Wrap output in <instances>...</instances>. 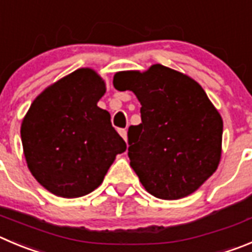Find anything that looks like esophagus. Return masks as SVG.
<instances>
[{
    "label": "esophagus",
    "mask_w": 252,
    "mask_h": 252,
    "mask_svg": "<svg viewBox=\"0 0 252 252\" xmlns=\"http://www.w3.org/2000/svg\"><path fill=\"white\" fill-rule=\"evenodd\" d=\"M119 134H121V137L123 138L124 140H126V129H118Z\"/></svg>",
    "instance_id": "esophagus-1"
}]
</instances>
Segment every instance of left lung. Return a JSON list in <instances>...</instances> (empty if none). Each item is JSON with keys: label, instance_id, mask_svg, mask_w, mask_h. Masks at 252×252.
Instances as JSON below:
<instances>
[{"label": "left lung", "instance_id": "8db88e82", "mask_svg": "<svg viewBox=\"0 0 252 252\" xmlns=\"http://www.w3.org/2000/svg\"><path fill=\"white\" fill-rule=\"evenodd\" d=\"M115 89L131 91L142 123L128 130L130 166L148 192L176 200L197 190L221 158L222 119L205 91L161 64L115 73Z\"/></svg>", "mask_w": 252, "mask_h": 252}]
</instances>
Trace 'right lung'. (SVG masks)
I'll use <instances>...</instances> for the list:
<instances>
[{"instance_id": "1", "label": "right lung", "mask_w": 252, "mask_h": 252, "mask_svg": "<svg viewBox=\"0 0 252 252\" xmlns=\"http://www.w3.org/2000/svg\"><path fill=\"white\" fill-rule=\"evenodd\" d=\"M105 83L95 70L79 68L47 87L21 126L27 166L57 196L79 197L102 184L126 144L97 105Z\"/></svg>"}]
</instances>
